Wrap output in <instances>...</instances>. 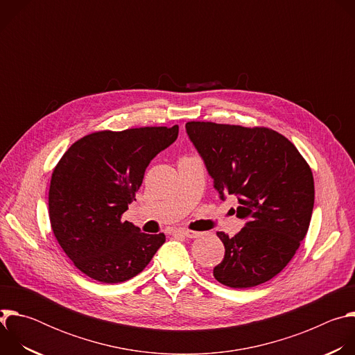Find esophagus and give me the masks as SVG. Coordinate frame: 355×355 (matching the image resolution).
Here are the masks:
<instances>
[{"label":"esophagus","instance_id":"esophagus-1","mask_svg":"<svg viewBox=\"0 0 355 355\" xmlns=\"http://www.w3.org/2000/svg\"><path fill=\"white\" fill-rule=\"evenodd\" d=\"M177 233L178 234H181V236H184V237H187V239H196V237H199V232H192V230H187V229H181V230H177Z\"/></svg>","mask_w":355,"mask_h":355}]
</instances>
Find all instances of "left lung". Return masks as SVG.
Listing matches in <instances>:
<instances>
[{
	"instance_id": "left-lung-1",
	"label": "left lung",
	"mask_w": 355,
	"mask_h": 355,
	"mask_svg": "<svg viewBox=\"0 0 355 355\" xmlns=\"http://www.w3.org/2000/svg\"><path fill=\"white\" fill-rule=\"evenodd\" d=\"M187 133L220 199L236 195L244 227L218 232L225 257L214 277L230 288H251L279 274L305 239L313 204L312 170L297 148L268 128L188 122Z\"/></svg>"
}]
</instances>
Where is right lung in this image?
I'll return each instance as SVG.
<instances>
[{"instance_id": "1", "label": "right lung", "mask_w": 355, "mask_h": 355, "mask_svg": "<svg viewBox=\"0 0 355 355\" xmlns=\"http://www.w3.org/2000/svg\"><path fill=\"white\" fill-rule=\"evenodd\" d=\"M178 137V126L103 130L73 143L49 189L52 230L74 266L89 278L118 284L141 272L166 241L125 220L144 171Z\"/></svg>"}]
</instances>
